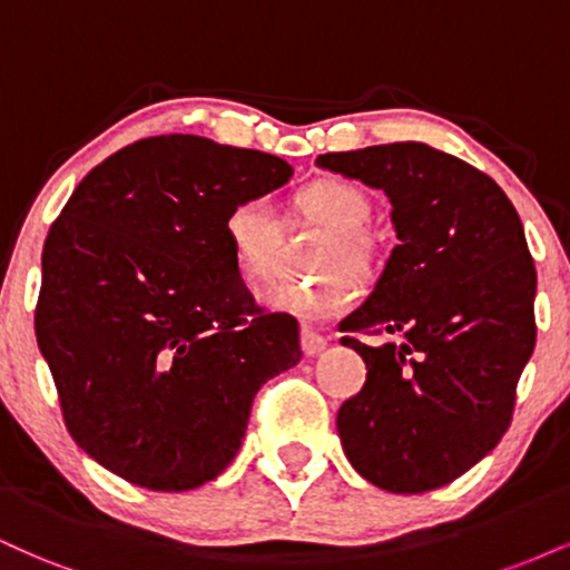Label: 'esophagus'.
I'll return each mask as SVG.
<instances>
[{"label": "esophagus", "mask_w": 570, "mask_h": 570, "mask_svg": "<svg viewBox=\"0 0 570 570\" xmlns=\"http://www.w3.org/2000/svg\"><path fill=\"white\" fill-rule=\"evenodd\" d=\"M299 343H303V353L305 356H322V353L330 348V343H326V337L316 335L313 330H307L303 326V332H299Z\"/></svg>", "instance_id": "obj_1"}]
</instances>
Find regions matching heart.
Wrapping results in <instances>:
<instances>
[{"label":"heart","mask_w":570,"mask_h":570,"mask_svg":"<svg viewBox=\"0 0 570 570\" xmlns=\"http://www.w3.org/2000/svg\"><path fill=\"white\" fill-rule=\"evenodd\" d=\"M297 212L316 225L330 230L316 254V271L326 276L297 284L281 281L259 294L267 311L289 313L305 322L335 318L353 299V281L345 271H370L367 230L372 219L370 195L348 179H316L294 195ZM225 238L235 265L248 284H263L276 271L278 219L265 198H248L235 203L225 217Z\"/></svg>","instance_id":"b5f03b06"}]
</instances>
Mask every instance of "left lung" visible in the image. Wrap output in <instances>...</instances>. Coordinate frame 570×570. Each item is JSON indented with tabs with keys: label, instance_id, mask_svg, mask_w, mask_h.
Masks as SVG:
<instances>
[{
	"label": "left lung",
	"instance_id": "1",
	"mask_svg": "<svg viewBox=\"0 0 570 570\" xmlns=\"http://www.w3.org/2000/svg\"><path fill=\"white\" fill-rule=\"evenodd\" d=\"M383 189L399 244L340 332L367 383L337 412L345 458L389 493H423L482 461L509 429L535 345V267L512 200L469 163L402 141L318 155Z\"/></svg>",
	"mask_w": 570,
	"mask_h": 570
}]
</instances>
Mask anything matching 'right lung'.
Returning a JSON list of instances; mask_svg holds the SVG:
<instances>
[{"instance_id": "obj_1", "label": "right lung", "mask_w": 570, "mask_h": 570, "mask_svg": "<svg viewBox=\"0 0 570 570\" xmlns=\"http://www.w3.org/2000/svg\"><path fill=\"white\" fill-rule=\"evenodd\" d=\"M276 155L203 136L128 144L77 185L42 252L37 343L63 421L104 469L189 490L230 466L299 326L259 313L225 238L235 203L292 179Z\"/></svg>"}]
</instances>
